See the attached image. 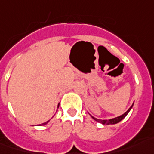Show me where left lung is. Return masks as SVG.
Returning <instances> with one entry per match:
<instances>
[{
    "instance_id": "left-lung-1",
    "label": "left lung",
    "mask_w": 154,
    "mask_h": 154,
    "mask_svg": "<svg viewBox=\"0 0 154 154\" xmlns=\"http://www.w3.org/2000/svg\"><path fill=\"white\" fill-rule=\"evenodd\" d=\"M132 106H133V105L128 109V111L126 112H125L123 115L120 116H117V117H116V118H113V119H110V120H99V119H97L95 118V117H94V116H92V118L94 119L95 121H97V122H100V123H102V124L103 125H114V124H116V123H118V122H120L121 121H122V119H124L125 117V116L127 115L128 112L131 111V109L132 108Z\"/></svg>"
}]
</instances>
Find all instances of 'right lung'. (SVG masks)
I'll return each mask as SVG.
<instances>
[{
  "label": "right lung",
  "instance_id": "right-lung-1",
  "mask_svg": "<svg viewBox=\"0 0 154 154\" xmlns=\"http://www.w3.org/2000/svg\"><path fill=\"white\" fill-rule=\"evenodd\" d=\"M58 107H59V106H58ZM48 122H44V123H42V125H44L47 124V123H48Z\"/></svg>",
  "mask_w": 154,
  "mask_h": 154
}]
</instances>
